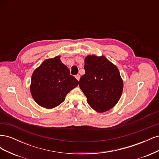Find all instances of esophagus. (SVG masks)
Segmentation results:
<instances>
[{
  "label": "esophagus",
  "instance_id": "esophagus-1",
  "mask_svg": "<svg viewBox=\"0 0 159 159\" xmlns=\"http://www.w3.org/2000/svg\"><path fill=\"white\" fill-rule=\"evenodd\" d=\"M75 78L79 81V80H80V75H79V74L76 75H75Z\"/></svg>",
  "mask_w": 159,
  "mask_h": 159
}]
</instances>
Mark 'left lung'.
<instances>
[{"label":"left lung","instance_id":"left-lung-1","mask_svg":"<svg viewBox=\"0 0 159 159\" xmlns=\"http://www.w3.org/2000/svg\"><path fill=\"white\" fill-rule=\"evenodd\" d=\"M85 73L80 80V88L88 103L96 111L113 108L121 98L123 82L117 66L105 56L89 55L85 58Z\"/></svg>","mask_w":159,"mask_h":159}]
</instances>
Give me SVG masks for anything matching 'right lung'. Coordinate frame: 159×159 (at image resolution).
I'll return each instance as SVG.
<instances>
[{
    "label": "right lung",
    "mask_w": 159,
    "mask_h": 159,
    "mask_svg": "<svg viewBox=\"0 0 159 159\" xmlns=\"http://www.w3.org/2000/svg\"><path fill=\"white\" fill-rule=\"evenodd\" d=\"M79 81L57 56L47 59L34 71L30 85L33 99L41 107L52 109L61 104Z\"/></svg>",
    "instance_id": "1"
}]
</instances>
